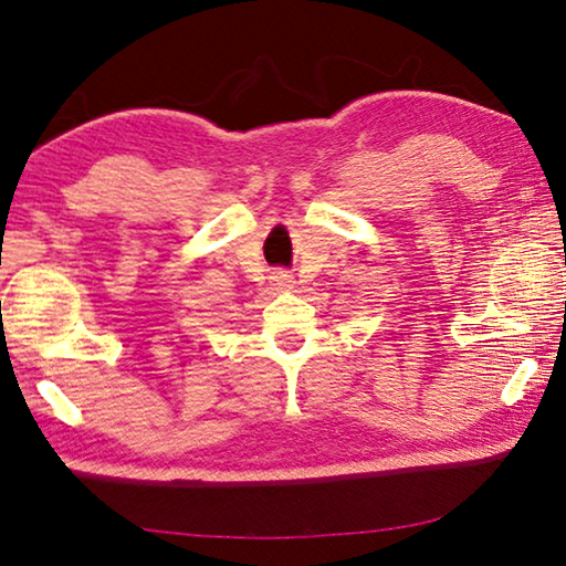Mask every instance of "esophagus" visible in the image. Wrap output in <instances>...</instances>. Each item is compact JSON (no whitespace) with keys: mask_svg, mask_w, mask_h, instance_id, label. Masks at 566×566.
<instances>
[{"mask_svg":"<svg viewBox=\"0 0 566 566\" xmlns=\"http://www.w3.org/2000/svg\"><path fill=\"white\" fill-rule=\"evenodd\" d=\"M272 280L276 282V286H290L292 284V276L290 274H284V272H280V274H274Z\"/></svg>","mask_w":566,"mask_h":566,"instance_id":"1","label":"esophagus"}]
</instances>
